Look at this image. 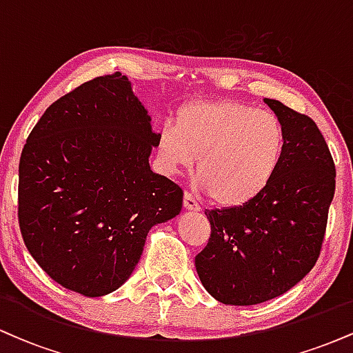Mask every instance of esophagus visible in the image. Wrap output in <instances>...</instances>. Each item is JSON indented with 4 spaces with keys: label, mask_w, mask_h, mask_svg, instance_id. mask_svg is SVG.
Segmentation results:
<instances>
[{
    "label": "esophagus",
    "mask_w": 353,
    "mask_h": 353,
    "mask_svg": "<svg viewBox=\"0 0 353 353\" xmlns=\"http://www.w3.org/2000/svg\"><path fill=\"white\" fill-rule=\"evenodd\" d=\"M184 209H188V210H199L201 209L199 202L194 199L189 192L184 194Z\"/></svg>",
    "instance_id": "1"
}]
</instances>
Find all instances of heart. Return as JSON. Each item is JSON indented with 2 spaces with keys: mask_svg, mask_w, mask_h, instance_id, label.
Here are the masks:
<instances>
[{
  "mask_svg": "<svg viewBox=\"0 0 353 353\" xmlns=\"http://www.w3.org/2000/svg\"><path fill=\"white\" fill-rule=\"evenodd\" d=\"M168 172L194 164L199 184L222 205L250 202L274 179L285 149V132L272 112L239 101H192L165 123L157 137Z\"/></svg>",
  "mask_w": 353,
  "mask_h": 353,
  "instance_id": "heart-1",
  "label": "heart"
}]
</instances>
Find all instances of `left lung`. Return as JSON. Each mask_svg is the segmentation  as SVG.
I'll return each instance as SVG.
<instances>
[{"mask_svg": "<svg viewBox=\"0 0 353 353\" xmlns=\"http://www.w3.org/2000/svg\"><path fill=\"white\" fill-rule=\"evenodd\" d=\"M285 132L264 192L244 205L205 209L208 245L196 255L202 285L228 305H255L301 282L317 262L335 192V164L309 116L264 99Z\"/></svg>", "mask_w": 353, "mask_h": 353, "instance_id": "1", "label": "left lung"}]
</instances>
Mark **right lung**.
Returning a JSON list of instances; mask_svg holds the SVG:
<instances>
[{
    "label": "right lung",
    "mask_w": 353,
    "mask_h": 353,
    "mask_svg": "<svg viewBox=\"0 0 353 353\" xmlns=\"http://www.w3.org/2000/svg\"><path fill=\"white\" fill-rule=\"evenodd\" d=\"M159 134L121 72L81 84L51 104L19 159L24 245L54 282L84 297L131 277L152 225L176 217L182 189L154 174Z\"/></svg>",
    "instance_id": "obj_1"
}]
</instances>
